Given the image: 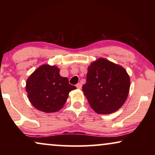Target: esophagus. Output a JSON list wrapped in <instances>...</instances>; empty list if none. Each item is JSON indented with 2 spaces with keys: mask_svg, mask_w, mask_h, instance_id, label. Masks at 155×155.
<instances>
[{
  "mask_svg": "<svg viewBox=\"0 0 155 155\" xmlns=\"http://www.w3.org/2000/svg\"><path fill=\"white\" fill-rule=\"evenodd\" d=\"M76 87H77L78 89H79V90H80V89L82 88V84L80 83H78L77 84H76Z\"/></svg>",
  "mask_w": 155,
  "mask_h": 155,
  "instance_id": "obj_1",
  "label": "esophagus"
}]
</instances>
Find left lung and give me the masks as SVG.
Here are the masks:
<instances>
[{"instance_id":"1","label":"left lung","mask_w":155,"mask_h":155,"mask_svg":"<svg viewBox=\"0 0 155 155\" xmlns=\"http://www.w3.org/2000/svg\"><path fill=\"white\" fill-rule=\"evenodd\" d=\"M130 78L124 68L100 58L88 68L82 91L90 107L99 114L114 113L128 97Z\"/></svg>"}]
</instances>
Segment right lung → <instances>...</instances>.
<instances>
[{"label":"right lung","mask_w":155,"mask_h":155,"mask_svg":"<svg viewBox=\"0 0 155 155\" xmlns=\"http://www.w3.org/2000/svg\"><path fill=\"white\" fill-rule=\"evenodd\" d=\"M55 65H42L28 78L26 82L27 97L39 111L52 113L60 110L66 102L69 92L75 90L67 78L61 77Z\"/></svg>","instance_id":"add662e5"}]
</instances>
